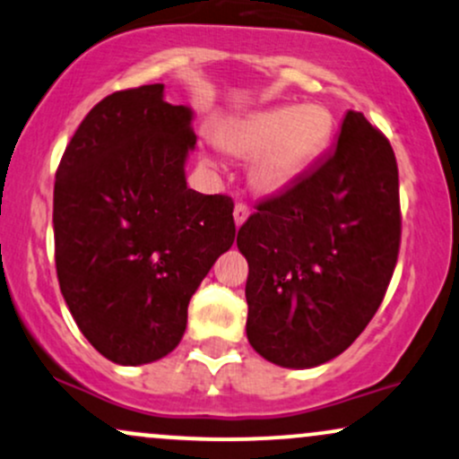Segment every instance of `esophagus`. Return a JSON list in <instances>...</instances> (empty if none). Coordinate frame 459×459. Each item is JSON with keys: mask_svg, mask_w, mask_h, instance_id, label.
<instances>
[{"mask_svg": "<svg viewBox=\"0 0 459 459\" xmlns=\"http://www.w3.org/2000/svg\"><path fill=\"white\" fill-rule=\"evenodd\" d=\"M233 215H235V224L241 226L247 220V215H250V209H247L246 203H237Z\"/></svg>", "mask_w": 459, "mask_h": 459, "instance_id": "esophagus-1", "label": "esophagus"}]
</instances>
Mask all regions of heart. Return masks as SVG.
I'll return each mask as SVG.
<instances>
[{"instance_id": "b5f03b06", "label": "heart", "mask_w": 459, "mask_h": 459, "mask_svg": "<svg viewBox=\"0 0 459 459\" xmlns=\"http://www.w3.org/2000/svg\"><path fill=\"white\" fill-rule=\"evenodd\" d=\"M334 120L324 105H276L246 116L220 134V146L230 155L250 160L252 186L261 194H278L328 146Z\"/></svg>"}]
</instances>
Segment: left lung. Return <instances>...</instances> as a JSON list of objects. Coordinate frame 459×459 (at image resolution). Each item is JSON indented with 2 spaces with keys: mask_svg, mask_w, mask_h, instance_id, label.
<instances>
[{
  "mask_svg": "<svg viewBox=\"0 0 459 459\" xmlns=\"http://www.w3.org/2000/svg\"><path fill=\"white\" fill-rule=\"evenodd\" d=\"M255 209L237 233L247 259V341L273 365L328 362L367 328L397 265L391 142L350 109L336 149Z\"/></svg>",
  "mask_w": 459,
  "mask_h": 459,
  "instance_id": "1",
  "label": "left lung"
}]
</instances>
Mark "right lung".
<instances>
[{
  "instance_id": "add662e5",
  "label": "right lung",
  "mask_w": 459,
  "mask_h": 459,
  "mask_svg": "<svg viewBox=\"0 0 459 459\" xmlns=\"http://www.w3.org/2000/svg\"><path fill=\"white\" fill-rule=\"evenodd\" d=\"M192 109L163 83L99 101L56 172L60 291L82 334L118 365L160 360L181 341L189 298L235 241L233 198L194 192Z\"/></svg>"
}]
</instances>
